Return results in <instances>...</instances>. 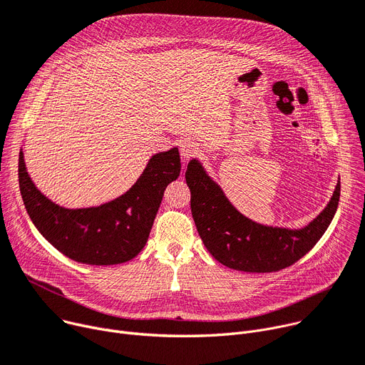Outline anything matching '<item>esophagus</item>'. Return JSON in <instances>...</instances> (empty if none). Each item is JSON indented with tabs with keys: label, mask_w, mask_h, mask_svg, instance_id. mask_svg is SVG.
Listing matches in <instances>:
<instances>
[{
	"label": "esophagus",
	"mask_w": 365,
	"mask_h": 365,
	"mask_svg": "<svg viewBox=\"0 0 365 365\" xmlns=\"http://www.w3.org/2000/svg\"><path fill=\"white\" fill-rule=\"evenodd\" d=\"M179 150H180V154L183 158H190L193 157L196 153H197V145L193 143V141H183L180 145H179Z\"/></svg>",
	"instance_id": "1"
}]
</instances>
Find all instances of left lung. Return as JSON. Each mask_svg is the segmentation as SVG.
Here are the masks:
<instances>
[{"instance_id":"1","label":"left lung","mask_w":365,"mask_h":365,"mask_svg":"<svg viewBox=\"0 0 365 365\" xmlns=\"http://www.w3.org/2000/svg\"><path fill=\"white\" fill-rule=\"evenodd\" d=\"M190 210L208 252L225 267L245 272H277L310 252L338 210L341 180L327 207L304 228L268 227L242 215L210 179L201 163L192 160L185 173Z\"/></svg>"}]
</instances>
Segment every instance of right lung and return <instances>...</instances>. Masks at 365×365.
Instances as JSON below:
<instances>
[{
  "label": "right lung",
  "mask_w": 365,
  "mask_h": 365,
  "mask_svg": "<svg viewBox=\"0 0 365 365\" xmlns=\"http://www.w3.org/2000/svg\"><path fill=\"white\" fill-rule=\"evenodd\" d=\"M180 173L178 148L151 157L126 193L94 208L67 210L43 196L19 157V185L24 207L39 233L62 255L87 264H116L134 259L145 246L164 189Z\"/></svg>",
  "instance_id": "right-lung-1"
}]
</instances>
